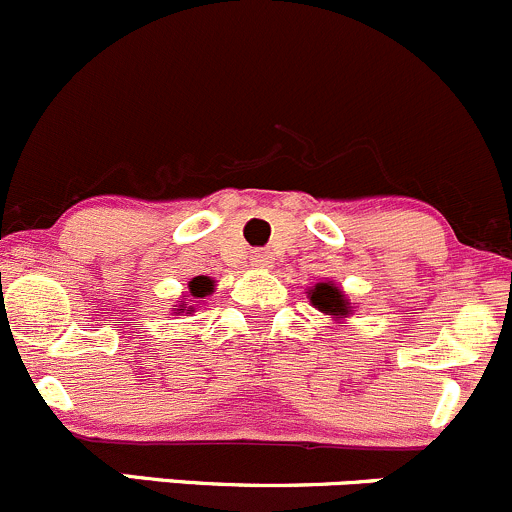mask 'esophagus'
<instances>
[{"label":"esophagus","instance_id":"34e87169","mask_svg":"<svg viewBox=\"0 0 512 512\" xmlns=\"http://www.w3.org/2000/svg\"><path fill=\"white\" fill-rule=\"evenodd\" d=\"M272 262H275L272 252H267V250H255V252H252V265L260 267V270H267V267H272Z\"/></svg>","mask_w":512,"mask_h":512}]
</instances>
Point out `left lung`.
Here are the masks:
<instances>
[{
	"mask_svg": "<svg viewBox=\"0 0 512 512\" xmlns=\"http://www.w3.org/2000/svg\"><path fill=\"white\" fill-rule=\"evenodd\" d=\"M307 297L314 309H319L322 314L332 317L337 324H344V319L354 312L352 302H349L347 294L342 292V287L334 280H322L314 287H309Z\"/></svg>",
	"mask_w": 512,
	"mask_h": 512,
	"instance_id": "left-lung-1",
	"label": "left lung"
}]
</instances>
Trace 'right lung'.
<instances>
[{
    "mask_svg": "<svg viewBox=\"0 0 512 512\" xmlns=\"http://www.w3.org/2000/svg\"><path fill=\"white\" fill-rule=\"evenodd\" d=\"M213 289H215L213 277H205V275L193 277V280L188 282V292H185L183 299L173 307V314H185V317H190V314L195 312V304L203 302L205 297H210Z\"/></svg>",
    "mask_w": 512,
    "mask_h": 512,
    "instance_id": "right-lung-1",
    "label": "right lung"
}]
</instances>
